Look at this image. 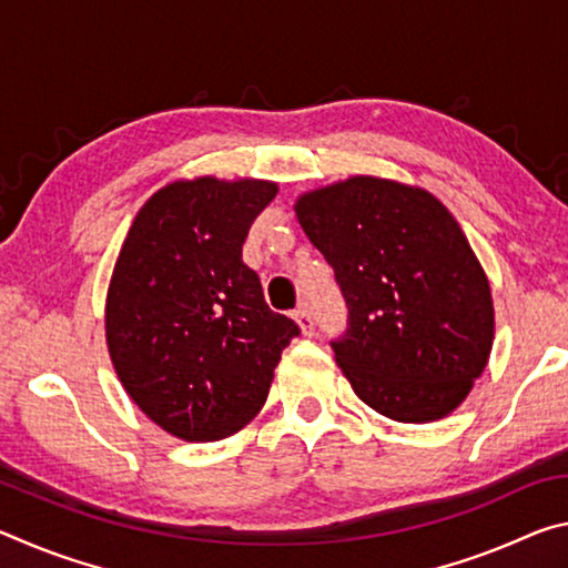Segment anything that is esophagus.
Masks as SVG:
<instances>
[{
  "label": "esophagus",
  "mask_w": 568,
  "mask_h": 568,
  "mask_svg": "<svg viewBox=\"0 0 568 568\" xmlns=\"http://www.w3.org/2000/svg\"><path fill=\"white\" fill-rule=\"evenodd\" d=\"M293 315H295V321H297V325H301V331H303L305 335H313V333H315V323H313L311 311H307V305L297 307V311H295Z\"/></svg>",
  "instance_id": "obj_1"
}]
</instances>
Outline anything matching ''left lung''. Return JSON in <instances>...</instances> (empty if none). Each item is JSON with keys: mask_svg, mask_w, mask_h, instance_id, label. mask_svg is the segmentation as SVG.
Listing matches in <instances>:
<instances>
[{"mask_svg": "<svg viewBox=\"0 0 568 568\" xmlns=\"http://www.w3.org/2000/svg\"><path fill=\"white\" fill-rule=\"evenodd\" d=\"M297 223L348 305L335 361L365 406L400 423L454 413L494 345L491 285L428 190L355 175L305 192Z\"/></svg>", "mask_w": 568, "mask_h": 568, "instance_id": "8db88e82", "label": "left lung"}]
</instances>
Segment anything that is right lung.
Segmentation results:
<instances>
[{
	"instance_id": "1",
	"label": "right lung",
	"mask_w": 568,
	"mask_h": 568,
	"mask_svg": "<svg viewBox=\"0 0 568 568\" xmlns=\"http://www.w3.org/2000/svg\"><path fill=\"white\" fill-rule=\"evenodd\" d=\"M275 192L250 178L170 182L140 207L114 263L104 305L114 371L152 423L190 444L247 426L301 333L243 263Z\"/></svg>"
}]
</instances>
